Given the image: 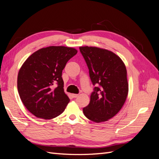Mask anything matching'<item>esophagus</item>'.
<instances>
[{
  "mask_svg": "<svg viewBox=\"0 0 159 159\" xmlns=\"http://www.w3.org/2000/svg\"><path fill=\"white\" fill-rule=\"evenodd\" d=\"M72 97H73L74 98H75L77 97H78V94H72Z\"/></svg>",
  "mask_w": 159,
  "mask_h": 159,
  "instance_id": "esophagus-1",
  "label": "esophagus"
}]
</instances>
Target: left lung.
<instances>
[{"mask_svg": "<svg viewBox=\"0 0 159 159\" xmlns=\"http://www.w3.org/2000/svg\"><path fill=\"white\" fill-rule=\"evenodd\" d=\"M95 87L90 102L83 109L85 116L96 123L108 121L125 102L129 85L126 67L115 53L92 46L80 47Z\"/></svg>", "mask_w": 159, "mask_h": 159, "instance_id": "left-lung-1", "label": "left lung"}]
</instances>
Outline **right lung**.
I'll return each instance as SVG.
<instances>
[{"label":"right lung","mask_w":159,"mask_h":159,"mask_svg":"<svg viewBox=\"0 0 159 159\" xmlns=\"http://www.w3.org/2000/svg\"><path fill=\"white\" fill-rule=\"evenodd\" d=\"M78 51L73 48L49 46L37 50L19 70L17 88L26 108L38 118L51 119L64 112L70 102L61 74Z\"/></svg>","instance_id":"1"}]
</instances>
